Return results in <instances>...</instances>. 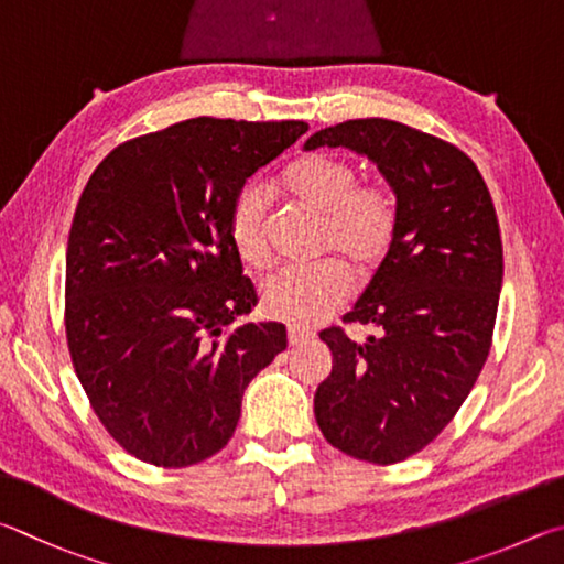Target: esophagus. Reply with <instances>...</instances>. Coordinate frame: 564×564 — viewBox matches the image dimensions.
<instances>
[{"instance_id":"1","label":"esophagus","mask_w":564,"mask_h":564,"mask_svg":"<svg viewBox=\"0 0 564 564\" xmlns=\"http://www.w3.org/2000/svg\"><path fill=\"white\" fill-rule=\"evenodd\" d=\"M310 337H312V332H310V329H300V327H290V329H288V341H290V347H297V344L307 341Z\"/></svg>"}]
</instances>
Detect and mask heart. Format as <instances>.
Returning a JSON list of instances; mask_svg holds the SVG:
<instances>
[{
    "label": "heart",
    "mask_w": 564,
    "mask_h": 564,
    "mask_svg": "<svg viewBox=\"0 0 564 564\" xmlns=\"http://www.w3.org/2000/svg\"><path fill=\"white\" fill-rule=\"evenodd\" d=\"M280 183L300 205L324 217L322 252L339 257L359 276L377 272L399 237V197L387 183H359L357 165L334 153H307L288 165ZM267 200L257 185H242L227 210V237L245 264L264 267ZM351 294L347 267L324 260L312 267H282L260 290L267 317L297 324L322 322Z\"/></svg>",
    "instance_id": "1"
}]
</instances>
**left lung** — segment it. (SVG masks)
<instances>
[{
    "instance_id": "8db88e82",
    "label": "left lung",
    "mask_w": 564,
    "mask_h": 564,
    "mask_svg": "<svg viewBox=\"0 0 564 564\" xmlns=\"http://www.w3.org/2000/svg\"><path fill=\"white\" fill-rule=\"evenodd\" d=\"M322 145L367 155L401 207L397 245L344 317L377 334L354 341L324 329L334 361L314 393L334 448L389 466L448 426L488 359L502 284L498 215L476 163L436 135L357 118L304 143Z\"/></svg>"
}]
</instances>
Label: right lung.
Masks as SVG:
<instances>
[{
  "instance_id": "right-lung-1",
  "label": "right lung",
  "mask_w": 564,
  "mask_h": 564,
  "mask_svg": "<svg viewBox=\"0 0 564 564\" xmlns=\"http://www.w3.org/2000/svg\"><path fill=\"white\" fill-rule=\"evenodd\" d=\"M304 121L191 118L113 148L78 197L66 247V341L98 421L138 460L195 466L232 438L242 393L288 349L227 237L247 177Z\"/></svg>"
}]
</instances>
